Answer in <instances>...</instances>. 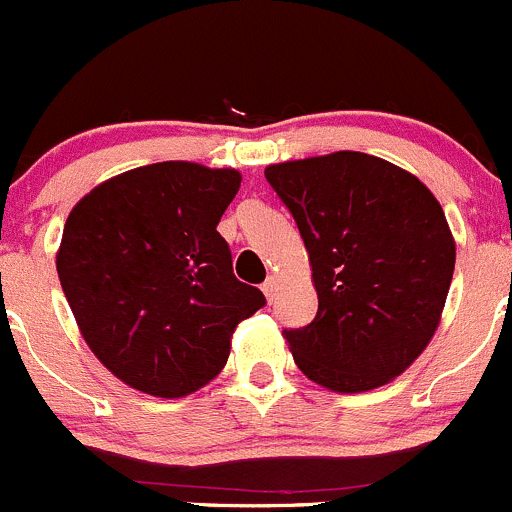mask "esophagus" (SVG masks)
<instances>
[{"mask_svg":"<svg viewBox=\"0 0 512 512\" xmlns=\"http://www.w3.org/2000/svg\"><path fill=\"white\" fill-rule=\"evenodd\" d=\"M261 291L266 293V298H268V303H273V298H276V291H278V281L276 278H266V281H263V286H261Z\"/></svg>","mask_w":512,"mask_h":512,"instance_id":"1","label":"esophagus"}]
</instances>
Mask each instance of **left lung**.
Wrapping results in <instances>:
<instances>
[{
    "label": "left lung",
    "mask_w": 512,
    "mask_h": 512,
    "mask_svg": "<svg viewBox=\"0 0 512 512\" xmlns=\"http://www.w3.org/2000/svg\"><path fill=\"white\" fill-rule=\"evenodd\" d=\"M313 271L318 313L286 328L318 386L361 393L401 376L438 328L455 268L443 209L408 171L361 151L268 166Z\"/></svg>",
    "instance_id": "left-lung-1"
}]
</instances>
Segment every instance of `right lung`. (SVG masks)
Returning <instances> with one entry per match:
<instances>
[{"instance_id": "1", "label": "right lung", "mask_w": 512, "mask_h": 512, "mask_svg": "<svg viewBox=\"0 0 512 512\" xmlns=\"http://www.w3.org/2000/svg\"><path fill=\"white\" fill-rule=\"evenodd\" d=\"M241 174L161 161L114 176L64 224L57 273L84 341L126 386L159 398L199 391L231 336L266 303L234 276L216 231Z\"/></svg>"}]
</instances>
